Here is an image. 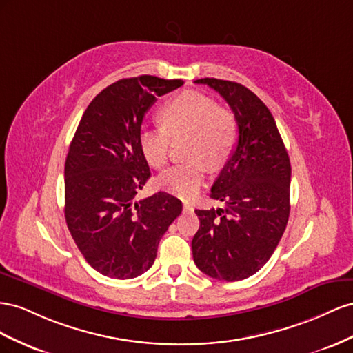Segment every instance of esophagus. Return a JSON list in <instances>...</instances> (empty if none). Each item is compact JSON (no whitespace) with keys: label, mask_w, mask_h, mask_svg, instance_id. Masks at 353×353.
<instances>
[{"label":"esophagus","mask_w":353,"mask_h":353,"mask_svg":"<svg viewBox=\"0 0 353 353\" xmlns=\"http://www.w3.org/2000/svg\"><path fill=\"white\" fill-rule=\"evenodd\" d=\"M192 210H194V207L190 204H183V211H186V213H188V211H192Z\"/></svg>","instance_id":"esophagus-1"}]
</instances>
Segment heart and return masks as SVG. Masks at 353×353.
<instances>
[{
    "label": "heart",
    "instance_id": "1",
    "mask_svg": "<svg viewBox=\"0 0 353 353\" xmlns=\"http://www.w3.org/2000/svg\"><path fill=\"white\" fill-rule=\"evenodd\" d=\"M159 119L163 127L140 133V150L150 167L163 168L173 143L186 140L185 158L189 161L167 170L158 185L179 198H194L204 185L207 168L220 170L232 155L239 139L238 119L232 110L198 92L168 100L159 110Z\"/></svg>",
    "mask_w": 353,
    "mask_h": 353
}]
</instances>
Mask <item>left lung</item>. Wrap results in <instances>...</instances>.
Returning a JSON list of instances; mask_svg holds the SVG:
<instances>
[{
  "instance_id": "left-lung-1",
  "label": "left lung",
  "mask_w": 353,
  "mask_h": 353,
  "mask_svg": "<svg viewBox=\"0 0 353 353\" xmlns=\"http://www.w3.org/2000/svg\"><path fill=\"white\" fill-rule=\"evenodd\" d=\"M223 97L239 124L232 155L211 188L223 208L195 210L199 229L194 261L205 275L241 281L254 275L274 254L290 216L291 165L268 106L238 83L201 78Z\"/></svg>"
}]
</instances>
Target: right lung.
I'll use <instances>...</instances> for the list:
<instances>
[{"mask_svg": "<svg viewBox=\"0 0 353 353\" xmlns=\"http://www.w3.org/2000/svg\"><path fill=\"white\" fill-rule=\"evenodd\" d=\"M182 79L124 78L88 105L65 163V219L87 263L100 274L132 279L154 265L158 244L182 213L167 192L136 199L150 176L140 128L157 96Z\"/></svg>", "mask_w": 353, "mask_h": 353, "instance_id": "right-lung-1", "label": "right lung"}]
</instances>
